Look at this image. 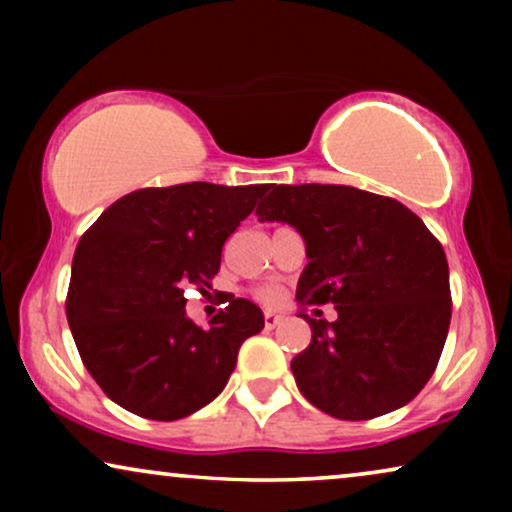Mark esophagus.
<instances>
[{"label":"esophagus","instance_id":"1","mask_svg":"<svg viewBox=\"0 0 512 512\" xmlns=\"http://www.w3.org/2000/svg\"><path fill=\"white\" fill-rule=\"evenodd\" d=\"M279 324H282V317H279V314L265 312V328H275Z\"/></svg>","mask_w":512,"mask_h":512}]
</instances>
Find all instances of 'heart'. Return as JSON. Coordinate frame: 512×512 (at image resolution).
<instances>
[{
	"instance_id": "1",
	"label": "heart",
	"mask_w": 512,
	"mask_h": 512,
	"mask_svg": "<svg viewBox=\"0 0 512 512\" xmlns=\"http://www.w3.org/2000/svg\"><path fill=\"white\" fill-rule=\"evenodd\" d=\"M256 296L263 300V303H277L279 298H282V291L277 289V286H261V289H256Z\"/></svg>"
}]
</instances>
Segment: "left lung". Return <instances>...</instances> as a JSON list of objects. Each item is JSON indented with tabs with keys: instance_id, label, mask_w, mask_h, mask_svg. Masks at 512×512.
<instances>
[{
	"instance_id": "8db88e82",
	"label": "left lung",
	"mask_w": 512,
	"mask_h": 512,
	"mask_svg": "<svg viewBox=\"0 0 512 512\" xmlns=\"http://www.w3.org/2000/svg\"><path fill=\"white\" fill-rule=\"evenodd\" d=\"M256 216L303 235L310 263L298 303L338 310L335 321L300 312L312 328L310 347L291 361L300 394L349 422L410 403L436 370L450 328L443 244L398 200L352 186H272Z\"/></svg>"
}]
</instances>
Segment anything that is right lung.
Returning <instances> with one entry per match:
<instances>
[{"label":"right lung","instance_id":"1","mask_svg":"<svg viewBox=\"0 0 512 512\" xmlns=\"http://www.w3.org/2000/svg\"><path fill=\"white\" fill-rule=\"evenodd\" d=\"M268 184L207 181L142 188L116 200L79 240L67 321L83 366L104 394L139 417L172 422L226 387L237 352L265 326L261 307L228 298L202 328L184 289L209 286L221 251Z\"/></svg>","mask_w":512,"mask_h":512}]
</instances>
